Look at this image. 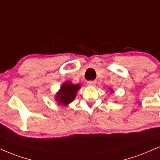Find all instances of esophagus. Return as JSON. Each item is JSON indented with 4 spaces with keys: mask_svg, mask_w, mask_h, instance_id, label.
Returning a JSON list of instances; mask_svg holds the SVG:
<instances>
[{
    "mask_svg": "<svg viewBox=\"0 0 160 160\" xmlns=\"http://www.w3.org/2000/svg\"><path fill=\"white\" fill-rule=\"evenodd\" d=\"M95 83H96L95 80H89V81L87 82V85L88 86H95Z\"/></svg>",
    "mask_w": 160,
    "mask_h": 160,
    "instance_id": "34e87169",
    "label": "esophagus"
}]
</instances>
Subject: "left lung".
Returning a JSON list of instances; mask_svg holds the SVG:
<instances>
[{"label":"left lung","mask_w":160,"mask_h":160,"mask_svg":"<svg viewBox=\"0 0 160 160\" xmlns=\"http://www.w3.org/2000/svg\"><path fill=\"white\" fill-rule=\"evenodd\" d=\"M111 91H112V90H111Z\"/></svg>","instance_id":"obj_1"}]
</instances>
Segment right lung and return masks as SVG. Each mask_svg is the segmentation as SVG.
Instances as JSON below:
<instances>
[{"mask_svg":"<svg viewBox=\"0 0 160 160\" xmlns=\"http://www.w3.org/2000/svg\"><path fill=\"white\" fill-rule=\"evenodd\" d=\"M80 88L79 84H73L71 82H65L60 87L56 95V100L60 104L68 106L74 101L76 94Z\"/></svg>","mask_w":160,"mask_h":160,"instance_id":"1","label":"right lung"}]
</instances>
